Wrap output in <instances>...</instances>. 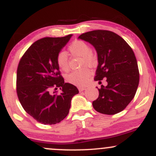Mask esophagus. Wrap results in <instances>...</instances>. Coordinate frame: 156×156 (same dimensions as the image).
<instances>
[{
  "label": "esophagus",
  "mask_w": 156,
  "mask_h": 156,
  "mask_svg": "<svg viewBox=\"0 0 156 156\" xmlns=\"http://www.w3.org/2000/svg\"><path fill=\"white\" fill-rule=\"evenodd\" d=\"M78 90H79V92H82V91H83L84 89H85V87H78Z\"/></svg>",
  "instance_id": "esophagus-1"
}]
</instances>
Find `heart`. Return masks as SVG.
Here are the masks:
<instances>
[{"mask_svg":"<svg viewBox=\"0 0 156 156\" xmlns=\"http://www.w3.org/2000/svg\"><path fill=\"white\" fill-rule=\"evenodd\" d=\"M68 50L73 55L81 56L80 65L92 66L97 62V55L91 50L90 46L87 42L83 40H75L68 46ZM57 66L61 70L67 72L69 69V59L65 52H59L56 55ZM91 72L87 68L77 69L73 71L67 76V80L69 83L76 86H84L88 81Z\"/></svg>","mask_w":156,"mask_h":156,"instance_id":"heart-1","label":"heart"}]
</instances>
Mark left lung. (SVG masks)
<instances>
[{
    "label": "left lung",
    "instance_id": "obj_1",
    "mask_svg": "<svg viewBox=\"0 0 156 156\" xmlns=\"http://www.w3.org/2000/svg\"><path fill=\"white\" fill-rule=\"evenodd\" d=\"M78 38L89 42L98 53V66L94 80L103 79L107 86L98 89L94 108L103 114H117L133 100L139 82L137 61L133 50L120 36L107 30H94Z\"/></svg>",
    "mask_w": 156,
    "mask_h": 156
}]
</instances>
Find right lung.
Instances as JSON below:
<instances>
[{
  "mask_svg": "<svg viewBox=\"0 0 156 156\" xmlns=\"http://www.w3.org/2000/svg\"><path fill=\"white\" fill-rule=\"evenodd\" d=\"M72 35L44 37L36 41L20 60L17 94L24 110L38 122L54 125L67 116L71 99L78 94L76 87L64 83L57 66L56 55ZM61 89L59 95L51 89Z\"/></svg>",
  "mask_w": 156,
  "mask_h": 156,
  "instance_id": "add662e5",
  "label": "right lung"
}]
</instances>
